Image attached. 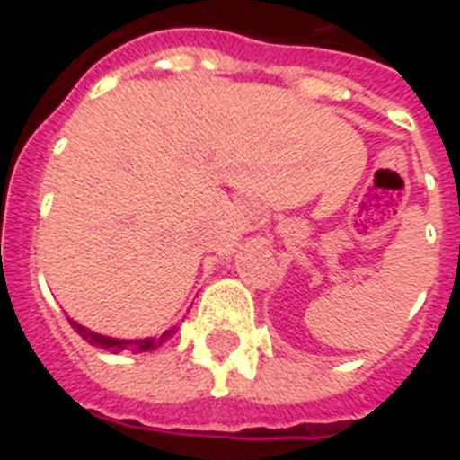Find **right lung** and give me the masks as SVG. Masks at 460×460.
I'll return each mask as SVG.
<instances>
[{
	"label": "right lung",
	"mask_w": 460,
	"mask_h": 460,
	"mask_svg": "<svg viewBox=\"0 0 460 460\" xmlns=\"http://www.w3.org/2000/svg\"><path fill=\"white\" fill-rule=\"evenodd\" d=\"M71 323V327L78 332L80 336H83L87 343L96 345V348H103V350H110V352H121V350H128V352H147V350H156L158 345H164L165 339H170V336L174 334V329H168L164 336H158V339H145V341H119V339H108V336H101V334H93V332H89V329L80 327L78 323H73V320H68Z\"/></svg>",
	"instance_id": "obj_1"
}]
</instances>
